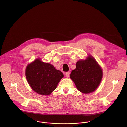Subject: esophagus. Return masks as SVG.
Returning a JSON list of instances; mask_svg holds the SVG:
<instances>
[{"mask_svg": "<svg viewBox=\"0 0 127 127\" xmlns=\"http://www.w3.org/2000/svg\"><path fill=\"white\" fill-rule=\"evenodd\" d=\"M65 76H66V77L67 78H68L69 76V73L68 72H66L65 73Z\"/></svg>", "mask_w": 127, "mask_h": 127, "instance_id": "esophagus-1", "label": "esophagus"}]
</instances>
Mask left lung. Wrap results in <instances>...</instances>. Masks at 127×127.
Wrapping results in <instances>:
<instances>
[{
    "label": "left lung",
    "instance_id": "obj_1",
    "mask_svg": "<svg viewBox=\"0 0 127 127\" xmlns=\"http://www.w3.org/2000/svg\"><path fill=\"white\" fill-rule=\"evenodd\" d=\"M102 76L101 68L91 56L85 60L78 61L76 69L70 74V78L77 89L84 93L95 91L101 83Z\"/></svg>",
    "mask_w": 127,
    "mask_h": 127
}]
</instances>
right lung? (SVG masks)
<instances>
[{
  "mask_svg": "<svg viewBox=\"0 0 127 127\" xmlns=\"http://www.w3.org/2000/svg\"><path fill=\"white\" fill-rule=\"evenodd\" d=\"M25 75L31 88L36 93L48 95L56 89L64 74L49 63L37 59L26 67Z\"/></svg>",
  "mask_w": 127,
  "mask_h": 127,
  "instance_id": "obj_1",
  "label": "right lung"
}]
</instances>
